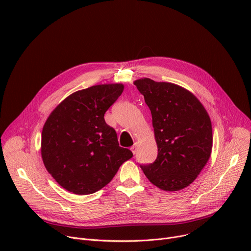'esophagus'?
Returning <instances> with one entry per match:
<instances>
[{
	"instance_id": "esophagus-1",
	"label": "esophagus",
	"mask_w": 251,
	"mask_h": 251,
	"mask_svg": "<svg viewBox=\"0 0 251 251\" xmlns=\"http://www.w3.org/2000/svg\"><path fill=\"white\" fill-rule=\"evenodd\" d=\"M130 150H131V151H132V152L135 154V153H136V151H137V143L135 142V143L133 144V146L130 148Z\"/></svg>"
}]
</instances>
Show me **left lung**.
<instances>
[{
    "instance_id": "1",
    "label": "left lung",
    "mask_w": 251,
    "mask_h": 251,
    "mask_svg": "<svg viewBox=\"0 0 251 251\" xmlns=\"http://www.w3.org/2000/svg\"><path fill=\"white\" fill-rule=\"evenodd\" d=\"M133 83L151 110L157 147L156 160L140 166L144 175L165 191L189 186L212 153V122L205 108L192 92L178 84L147 77Z\"/></svg>"
}]
</instances>
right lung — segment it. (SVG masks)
<instances>
[{"label": "right lung", "mask_w": 251, "mask_h": 251, "mask_svg": "<svg viewBox=\"0 0 251 251\" xmlns=\"http://www.w3.org/2000/svg\"><path fill=\"white\" fill-rule=\"evenodd\" d=\"M122 83H104L73 92L51 111L43 127L44 165L60 186L78 195L99 191L132 157L119 147L104 113L121 96Z\"/></svg>", "instance_id": "1"}]
</instances>
